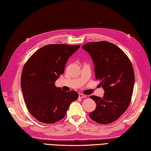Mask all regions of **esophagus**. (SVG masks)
<instances>
[{
  "label": "esophagus",
  "instance_id": "obj_1",
  "mask_svg": "<svg viewBox=\"0 0 151 151\" xmlns=\"http://www.w3.org/2000/svg\"><path fill=\"white\" fill-rule=\"evenodd\" d=\"M78 97H79L80 98H86V95H84V94L80 93V94L78 95Z\"/></svg>",
  "mask_w": 151,
  "mask_h": 151
}]
</instances>
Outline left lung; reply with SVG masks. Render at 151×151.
Here are the masks:
<instances>
[{
    "label": "left lung",
    "instance_id": "1",
    "mask_svg": "<svg viewBox=\"0 0 151 151\" xmlns=\"http://www.w3.org/2000/svg\"><path fill=\"white\" fill-rule=\"evenodd\" d=\"M95 64L96 79L104 89L102 98L90 96L97 107L89 114L96 123L107 124L119 118L129 106L133 93L134 73L129 57L115 45L106 41L82 46Z\"/></svg>",
    "mask_w": 151,
    "mask_h": 151
}]
</instances>
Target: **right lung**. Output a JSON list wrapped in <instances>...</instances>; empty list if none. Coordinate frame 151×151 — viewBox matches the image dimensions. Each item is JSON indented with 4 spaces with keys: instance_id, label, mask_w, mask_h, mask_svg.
<instances>
[{
    "instance_id": "obj_1",
    "label": "right lung",
    "mask_w": 151,
    "mask_h": 151,
    "mask_svg": "<svg viewBox=\"0 0 151 151\" xmlns=\"http://www.w3.org/2000/svg\"><path fill=\"white\" fill-rule=\"evenodd\" d=\"M80 45L50 44L38 49L25 63L21 88L28 111L41 123L51 124L65 116L72 102L78 97L75 91H64L54 85L62 75L69 57Z\"/></svg>"
}]
</instances>
